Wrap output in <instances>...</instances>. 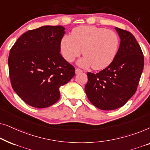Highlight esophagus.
I'll return each mask as SVG.
<instances>
[{
	"mask_svg": "<svg viewBox=\"0 0 150 150\" xmlns=\"http://www.w3.org/2000/svg\"><path fill=\"white\" fill-rule=\"evenodd\" d=\"M75 71H76V74H79V73H81L82 71H83V70L79 68H76Z\"/></svg>",
	"mask_w": 150,
	"mask_h": 150,
	"instance_id": "34e87169",
	"label": "esophagus"
}]
</instances>
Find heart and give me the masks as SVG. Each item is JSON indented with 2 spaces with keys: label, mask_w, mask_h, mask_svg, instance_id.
Listing matches in <instances>:
<instances>
[{
  "label": "heart",
  "mask_w": 150,
  "mask_h": 150,
  "mask_svg": "<svg viewBox=\"0 0 150 150\" xmlns=\"http://www.w3.org/2000/svg\"><path fill=\"white\" fill-rule=\"evenodd\" d=\"M120 46V38L113 30L95 26H80L74 28L71 35L61 39V52L65 60L72 62L81 54L83 67L91 65L93 69L107 67L115 58Z\"/></svg>",
  "instance_id": "1"
}]
</instances>
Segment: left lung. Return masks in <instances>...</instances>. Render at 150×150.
<instances>
[{"label":"left lung","mask_w":150,"mask_h":150,"mask_svg":"<svg viewBox=\"0 0 150 150\" xmlns=\"http://www.w3.org/2000/svg\"><path fill=\"white\" fill-rule=\"evenodd\" d=\"M120 48L113 61L97 74L87 72L85 92L92 104L104 110L122 107L134 95L144 66V57L134 35L116 27Z\"/></svg>","instance_id":"obj_1"}]
</instances>
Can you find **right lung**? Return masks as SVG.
Wrapping results in <instances>:
<instances>
[{"instance_id":"obj_1","label":"right lung","mask_w":150,"mask_h":150,"mask_svg":"<svg viewBox=\"0 0 150 150\" xmlns=\"http://www.w3.org/2000/svg\"><path fill=\"white\" fill-rule=\"evenodd\" d=\"M62 26H44L22 35L10 50L8 65L14 91L28 105L46 108L60 98L59 87L75 75L61 56Z\"/></svg>"}]
</instances>
